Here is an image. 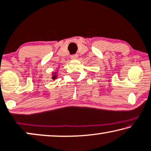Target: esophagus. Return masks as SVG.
Segmentation results:
<instances>
[{"instance_id": "34e87169", "label": "esophagus", "mask_w": 151, "mask_h": 151, "mask_svg": "<svg viewBox=\"0 0 151 151\" xmlns=\"http://www.w3.org/2000/svg\"><path fill=\"white\" fill-rule=\"evenodd\" d=\"M77 57H78V56H77V55H72V57H71V59H73V60H74V59H77Z\"/></svg>"}]
</instances>
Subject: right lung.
<instances>
[{
	"label": "right lung",
	"mask_w": 151,
	"mask_h": 151,
	"mask_svg": "<svg viewBox=\"0 0 151 151\" xmlns=\"http://www.w3.org/2000/svg\"><path fill=\"white\" fill-rule=\"evenodd\" d=\"M57 72H53V73H52V79H53V80H55V79H57Z\"/></svg>",
	"instance_id": "add662e5"
}]
</instances>
